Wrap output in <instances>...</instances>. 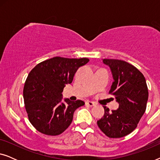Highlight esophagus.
I'll list each match as a JSON object with an SVG mask.
<instances>
[{
	"instance_id": "1",
	"label": "esophagus",
	"mask_w": 160,
	"mask_h": 160,
	"mask_svg": "<svg viewBox=\"0 0 160 160\" xmlns=\"http://www.w3.org/2000/svg\"><path fill=\"white\" fill-rule=\"evenodd\" d=\"M86 105L89 106H95V102H92V101H89V100H87L86 101Z\"/></svg>"
}]
</instances>
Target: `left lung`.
Masks as SVG:
<instances>
[{"label": "left lung", "instance_id": "1", "mask_svg": "<svg viewBox=\"0 0 160 160\" xmlns=\"http://www.w3.org/2000/svg\"><path fill=\"white\" fill-rule=\"evenodd\" d=\"M110 68L113 82L109 93L115 96L119 108L109 111L103 106V117L97 124L105 135L112 138L130 134L136 128L146 111L148 92L145 77L135 66L125 61L102 59Z\"/></svg>", "mask_w": 160, "mask_h": 160}]
</instances>
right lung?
Here are the masks:
<instances>
[{"label":"right lung","instance_id":"obj_1","mask_svg":"<svg viewBox=\"0 0 160 160\" xmlns=\"http://www.w3.org/2000/svg\"><path fill=\"white\" fill-rule=\"evenodd\" d=\"M88 58L54 57L36 65L26 79L23 98L32 126L48 135H58L73 121V113L84 105L81 100L62 98L65 85L71 84L76 72L86 65Z\"/></svg>","mask_w":160,"mask_h":160}]
</instances>
